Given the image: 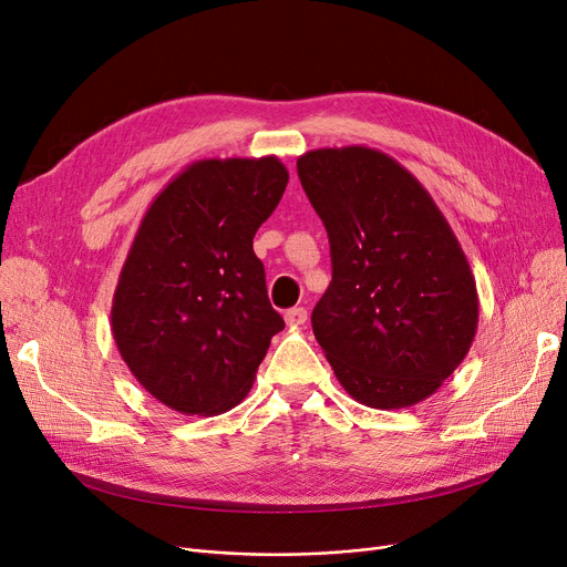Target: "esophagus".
Wrapping results in <instances>:
<instances>
[{
  "label": "esophagus",
  "instance_id": "obj_1",
  "mask_svg": "<svg viewBox=\"0 0 567 567\" xmlns=\"http://www.w3.org/2000/svg\"><path fill=\"white\" fill-rule=\"evenodd\" d=\"M308 321V310L306 308H291L285 312V323L287 326H299Z\"/></svg>",
  "mask_w": 567,
  "mask_h": 567
}]
</instances>
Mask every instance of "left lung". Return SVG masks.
I'll use <instances>...</instances> for the list:
<instances>
[{
	"label": "left lung",
	"instance_id": "obj_1",
	"mask_svg": "<svg viewBox=\"0 0 567 567\" xmlns=\"http://www.w3.org/2000/svg\"><path fill=\"white\" fill-rule=\"evenodd\" d=\"M296 169L331 244L333 280L312 310L326 361L365 406L427 400L478 331V291L449 220L377 148H315Z\"/></svg>",
	"mask_w": 567,
	"mask_h": 567
}]
</instances>
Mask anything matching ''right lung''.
<instances>
[{
    "label": "right lung",
    "mask_w": 567,
    "mask_h": 567,
    "mask_svg": "<svg viewBox=\"0 0 567 567\" xmlns=\"http://www.w3.org/2000/svg\"><path fill=\"white\" fill-rule=\"evenodd\" d=\"M289 172L276 156L204 158L156 195L112 299V336L142 389L184 415H218L252 389L271 338L252 250Z\"/></svg>",
    "instance_id": "obj_1"
}]
</instances>
